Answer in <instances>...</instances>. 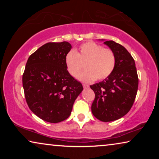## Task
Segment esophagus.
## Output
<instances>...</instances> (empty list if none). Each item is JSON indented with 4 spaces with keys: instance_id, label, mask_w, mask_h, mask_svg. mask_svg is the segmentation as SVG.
Returning <instances> with one entry per match:
<instances>
[{
    "instance_id": "esophagus-1",
    "label": "esophagus",
    "mask_w": 159,
    "mask_h": 159,
    "mask_svg": "<svg viewBox=\"0 0 159 159\" xmlns=\"http://www.w3.org/2000/svg\"><path fill=\"white\" fill-rule=\"evenodd\" d=\"M82 85H83V87H84V88H89V85H88V84H82Z\"/></svg>"
}]
</instances>
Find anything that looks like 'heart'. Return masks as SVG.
<instances>
[{
    "instance_id": "1",
    "label": "heart",
    "mask_w": 159,
    "mask_h": 159,
    "mask_svg": "<svg viewBox=\"0 0 159 159\" xmlns=\"http://www.w3.org/2000/svg\"><path fill=\"white\" fill-rule=\"evenodd\" d=\"M85 62V70L80 76L83 82H91L98 78L103 80L109 77L116 66V56L110 48L90 41L79 47V51L70 50L65 56V64L68 72L73 77H79Z\"/></svg>"
}]
</instances>
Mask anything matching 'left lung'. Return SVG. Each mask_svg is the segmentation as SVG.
I'll list each match as a JSON object with an SVG mask.
<instances>
[{
    "label": "left lung",
    "mask_w": 159,
    "mask_h": 159,
    "mask_svg": "<svg viewBox=\"0 0 159 159\" xmlns=\"http://www.w3.org/2000/svg\"><path fill=\"white\" fill-rule=\"evenodd\" d=\"M116 56L113 73L103 81L90 85L95 93L91 110L100 121H111L127 114L133 105L138 88L134 58L122 45L113 40L104 42Z\"/></svg>",
    "instance_id": "obj_1"
}]
</instances>
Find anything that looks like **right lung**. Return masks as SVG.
Here are the masks:
<instances>
[{"label": "right lung", "mask_w": 159, "mask_h": 159, "mask_svg": "<svg viewBox=\"0 0 159 159\" xmlns=\"http://www.w3.org/2000/svg\"><path fill=\"white\" fill-rule=\"evenodd\" d=\"M69 43H48L28 58L22 76L26 101L43 120L58 123L70 116L82 84L67 71L65 56Z\"/></svg>", "instance_id": "obj_1"}]
</instances>
